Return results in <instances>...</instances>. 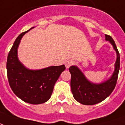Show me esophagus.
Masks as SVG:
<instances>
[{
	"mask_svg": "<svg viewBox=\"0 0 125 125\" xmlns=\"http://www.w3.org/2000/svg\"><path fill=\"white\" fill-rule=\"evenodd\" d=\"M72 64H73V61H71V60H68V61H65V62H64L65 67L67 68V69H69V68L70 67V66Z\"/></svg>",
	"mask_w": 125,
	"mask_h": 125,
	"instance_id": "1",
	"label": "esophagus"
}]
</instances>
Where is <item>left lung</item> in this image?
<instances>
[{
  "instance_id": "8db88e82",
  "label": "left lung",
  "mask_w": 125,
  "mask_h": 125,
  "mask_svg": "<svg viewBox=\"0 0 125 125\" xmlns=\"http://www.w3.org/2000/svg\"><path fill=\"white\" fill-rule=\"evenodd\" d=\"M105 40L110 42L116 53L114 71L107 80L101 83H94L87 79L77 66L72 65L69 69L71 75V88L74 99L83 105H92L103 101L112 93L116 86L120 69V54L112 38L105 35Z\"/></svg>"
}]
</instances>
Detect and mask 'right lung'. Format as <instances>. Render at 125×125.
Segmentation results:
<instances>
[{
	"mask_svg": "<svg viewBox=\"0 0 125 125\" xmlns=\"http://www.w3.org/2000/svg\"><path fill=\"white\" fill-rule=\"evenodd\" d=\"M34 28L21 33L15 39L8 54L7 71L10 87L17 97L28 104H41L51 97L54 84L65 67L62 64L32 70L20 61L18 49L21 38Z\"/></svg>",
	"mask_w": 125,
	"mask_h": 125,
	"instance_id": "obj_1",
	"label": "right lung"
}]
</instances>
